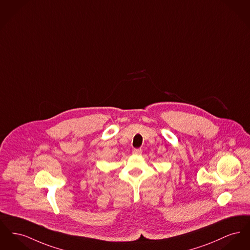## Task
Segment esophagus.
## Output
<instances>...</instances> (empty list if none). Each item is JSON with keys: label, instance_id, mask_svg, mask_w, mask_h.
<instances>
[{"label": "esophagus", "instance_id": "34e87169", "mask_svg": "<svg viewBox=\"0 0 250 250\" xmlns=\"http://www.w3.org/2000/svg\"><path fill=\"white\" fill-rule=\"evenodd\" d=\"M132 152L133 154H135V155H141L143 153V150L142 149H134Z\"/></svg>", "mask_w": 250, "mask_h": 250}]
</instances>
